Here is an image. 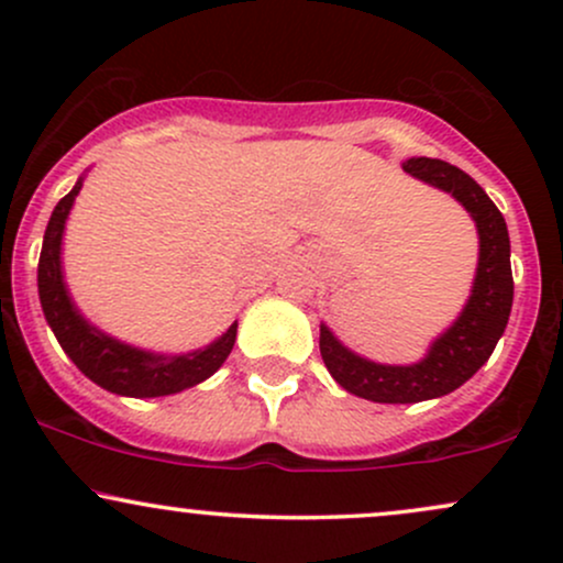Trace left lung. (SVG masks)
Returning <instances> with one entry per match:
<instances>
[{
    "mask_svg": "<svg viewBox=\"0 0 563 563\" xmlns=\"http://www.w3.org/2000/svg\"><path fill=\"white\" fill-rule=\"evenodd\" d=\"M402 169L450 192L479 232V267L461 318L431 344L416 365H380L360 357L320 325V354L335 384L354 397L384 405H410L455 391L487 363L508 325L514 303L510 241L506 219L466 172L439 158H407Z\"/></svg>",
    "mask_w": 563,
    "mask_h": 563,
    "instance_id": "1",
    "label": "left lung"
}]
</instances>
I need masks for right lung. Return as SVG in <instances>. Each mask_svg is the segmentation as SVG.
I'll use <instances>...</instances> for the list:
<instances>
[{
  "mask_svg": "<svg viewBox=\"0 0 563 563\" xmlns=\"http://www.w3.org/2000/svg\"><path fill=\"white\" fill-rule=\"evenodd\" d=\"M81 190V179L60 203L55 206L44 230L42 256H38V301L44 318L60 341L63 352L74 360V365L95 380L102 389L121 394V397H166L200 384L222 367L235 344L238 322H232L228 333H222L214 344L196 349L187 354H153L145 349H134L111 339L81 318L79 309L70 301L66 283H63L60 245L63 230L70 206Z\"/></svg>",
  "mask_w": 563,
  "mask_h": 563,
  "instance_id": "obj_1",
  "label": "right lung"
}]
</instances>
